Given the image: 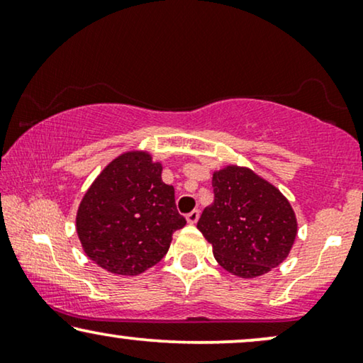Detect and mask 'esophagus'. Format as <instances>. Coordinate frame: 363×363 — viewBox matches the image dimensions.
<instances>
[{
  "mask_svg": "<svg viewBox=\"0 0 363 363\" xmlns=\"http://www.w3.org/2000/svg\"><path fill=\"white\" fill-rule=\"evenodd\" d=\"M198 218H200V211L198 210H193L186 215V221L190 223V225H195V223L198 221Z\"/></svg>",
  "mask_w": 363,
  "mask_h": 363,
  "instance_id": "34e87169",
  "label": "esophagus"
}]
</instances>
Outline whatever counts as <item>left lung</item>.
Instances as JSON below:
<instances>
[{"mask_svg":"<svg viewBox=\"0 0 363 363\" xmlns=\"http://www.w3.org/2000/svg\"><path fill=\"white\" fill-rule=\"evenodd\" d=\"M211 185L215 201L203 210L196 228L211 242L220 266L245 279L279 266L297 235L286 196L245 167L215 172Z\"/></svg>","mask_w":363,"mask_h":363,"instance_id":"8db88e82","label":"left lung"}]
</instances>
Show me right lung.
<instances>
[{
	"label": "right lung",
	"mask_w": 363,
	"mask_h": 363,
	"mask_svg": "<svg viewBox=\"0 0 363 363\" xmlns=\"http://www.w3.org/2000/svg\"><path fill=\"white\" fill-rule=\"evenodd\" d=\"M185 225L175 188L162 182V163L147 152L122 153L108 163L84 195L76 218L86 255L121 276L155 266L173 233Z\"/></svg>",
	"instance_id": "right-lung-1"
}]
</instances>
